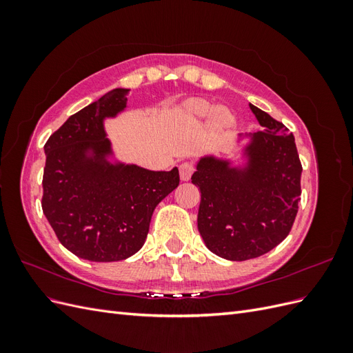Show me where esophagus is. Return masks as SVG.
<instances>
[{
  "mask_svg": "<svg viewBox=\"0 0 353 353\" xmlns=\"http://www.w3.org/2000/svg\"><path fill=\"white\" fill-rule=\"evenodd\" d=\"M194 163L193 162H183L179 165V176L183 181H188L191 178V175H193L194 172Z\"/></svg>",
  "mask_w": 353,
  "mask_h": 353,
  "instance_id": "obj_1",
  "label": "esophagus"
}]
</instances>
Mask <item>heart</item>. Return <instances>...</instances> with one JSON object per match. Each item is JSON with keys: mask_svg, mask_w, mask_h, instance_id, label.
Masks as SVG:
<instances>
[{"mask_svg": "<svg viewBox=\"0 0 353 353\" xmlns=\"http://www.w3.org/2000/svg\"><path fill=\"white\" fill-rule=\"evenodd\" d=\"M185 109L191 116H196L199 119H203V117L212 116L213 125L216 128H228L232 123V114L230 113L228 109L225 108H216L213 109V105L201 99H191L185 103Z\"/></svg>", "mask_w": 353, "mask_h": 353, "instance_id": "heart-1", "label": "heart"}]
</instances>
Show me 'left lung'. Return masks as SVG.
I'll list each match as a JSON object with an SVG mask.
<instances>
[{"instance_id":"left-lung-1","label":"left lung","mask_w":353,"mask_h":353,"mask_svg":"<svg viewBox=\"0 0 353 353\" xmlns=\"http://www.w3.org/2000/svg\"><path fill=\"white\" fill-rule=\"evenodd\" d=\"M249 105L262 131L245 135V163L232 166L228 159L205 156L191 176L201 193L200 236L210 252L228 261L258 258L279 245L293 227L302 193L293 134Z\"/></svg>"}]
</instances>
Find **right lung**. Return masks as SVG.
Returning a JSON list of instances; mask_svg holds the SVG:
<instances>
[{"mask_svg": "<svg viewBox=\"0 0 353 353\" xmlns=\"http://www.w3.org/2000/svg\"><path fill=\"white\" fill-rule=\"evenodd\" d=\"M116 88L72 114L44 145L42 210L59 241L91 262H116L143 248L156 206L179 184L178 168L112 162L104 119L126 109Z\"/></svg>", "mask_w": 353, "mask_h": 353, "instance_id": "obj_1", "label": "right lung"}]
</instances>
